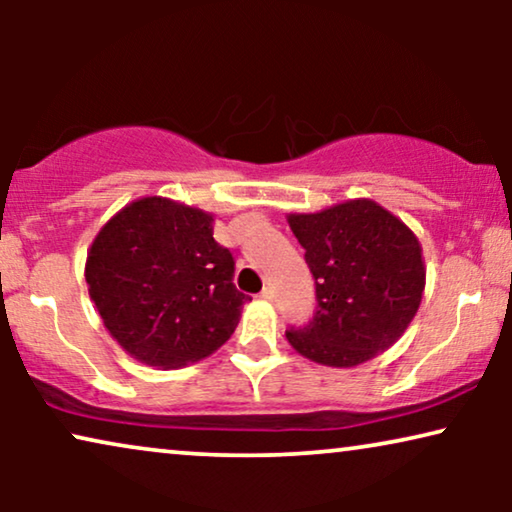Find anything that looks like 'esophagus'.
Wrapping results in <instances>:
<instances>
[{
	"label": "esophagus",
	"instance_id": "1",
	"mask_svg": "<svg viewBox=\"0 0 512 512\" xmlns=\"http://www.w3.org/2000/svg\"><path fill=\"white\" fill-rule=\"evenodd\" d=\"M261 298H263V300H275V298H277L275 286H265V289L261 291Z\"/></svg>",
	"mask_w": 512,
	"mask_h": 512
}]
</instances>
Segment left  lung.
<instances>
[{"mask_svg": "<svg viewBox=\"0 0 512 512\" xmlns=\"http://www.w3.org/2000/svg\"><path fill=\"white\" fill-rule=\"evenodd\" d=\"M305 249L317 312L286 338L307 359L352 368L401 338L422 303L424 261L417 237L373 200H349L317 214H291Z\"/></svg>", "mask_w": 512, "mask_h": 512, "instance_id": "8db88e82", "label": "left lung"}]
</instances>
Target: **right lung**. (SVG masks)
<instances>
[{"instance_id":"right-lung-1","label":"right lung","mask_w":512,"mask_h":512,"mask_svg":"<svg viewBox=\"0 0 512 512\" xmlns=\"http://www.w3.org/2000/svg\"><path fill=\"white\" fill-rule=\"evenodd\" d=\"M212 214L167 198L123 207L86 261L90 298L125 352L158 368L205 359L235 333L244 300Z\"/></svg>"}]
</instances>
